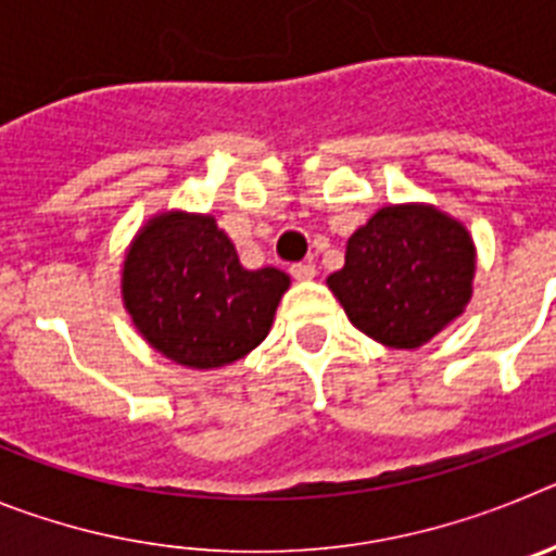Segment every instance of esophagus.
Returning <instances> with one entry per match:
<instances>
[{"mask_svg":"<svg viewBox=\"0 0 556 556\" xmlns=\"http://www.w3.org/2000/svg\"><path fill=\"white\" fill-rule=\"evenodd\" d=\"M289 273H292V278H298V281H312L314 275H317V267H314L312 262H301V264H292Z\"/></svg>","mask_w":556,"mask_h":556,"instance_id":"esophagus-1","label":"esophagus"}]
</instances>
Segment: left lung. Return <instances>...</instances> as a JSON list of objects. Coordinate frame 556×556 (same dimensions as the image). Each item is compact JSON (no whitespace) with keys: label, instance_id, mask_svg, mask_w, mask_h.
<instances>
[{"label":"left lung","instance_id":"1","mask_svg":"<svg viewBox=\"0 0 556 556\" xmlns=\"http://www.w3.org/2000/svg\"><path fill=\"white\" fill-rule=\"evenodd\" d=\"M468 228L434 205H384L348 239L328 289L348 320L387 348H420L454 323L473 294Z\"/></svg>","mask_w":556,"mask_h":556}]
</instances>
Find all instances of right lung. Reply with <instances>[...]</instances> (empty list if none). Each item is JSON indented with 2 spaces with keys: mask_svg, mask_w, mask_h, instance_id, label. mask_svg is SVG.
Instances as JSON below:
<instances>
[{
  "mask_svg": "<svg viewBox=\"0 0 556 556\" xmlns=\"http://www.w3.org/2000/svg\"><path fill=\"white\" fill-rule=\"evenodd\" d=\"M289 275L244 269L208 214L164 211L136 233L122 267V301L159 353L191 370L233 365L264 342Z\"/></svg>",
  "mask_w": 556,
  "mask_h": 556,
  "instance_id": "1",
  "label": "right lung"
}]
</instances>
